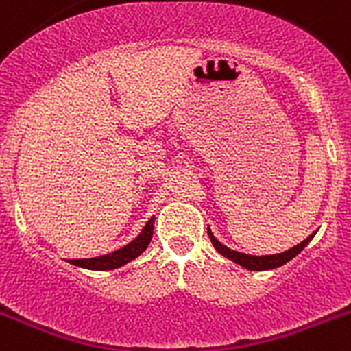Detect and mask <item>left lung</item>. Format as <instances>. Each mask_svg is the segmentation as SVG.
I'll use <instances>...</instances> for the list:
<instances>
[{
  "label": "left lung",
  "instance_id": "1",
  "mask_svg": "<svg viewBox=\"0 0 351 351\" xmlns=\"http://www.w3.org/2000/svg\"><path fill=\"white\" fill-rule=\"evenodd\" d=\"M207 234H209L210 243H213V246L216 247V251H218L219 255H223L225 258L232 260V262L239 263L241 267L247 269V271H269V269L281 267V265H285L287 262H290L291 258H295L300 251L308 246L309 241L315 237V234H311L308 239H304L302 243L297 244V246H293V247H290L288 251H283V253L255 256V255H246V253H239V251H234V250H230V247H226L225 244H221L218 239L214 237L213 232H210L209 228H207Z\"/></svg>",
  "mask_w": 351,
  "mask_h": 351
}]
</instances>
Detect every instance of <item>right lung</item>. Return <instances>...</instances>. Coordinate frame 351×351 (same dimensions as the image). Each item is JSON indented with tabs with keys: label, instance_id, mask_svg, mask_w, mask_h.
<instances>
[{
	"label": "right lung",
	"instance_id": "1",
	"mask_svg": "<svg viewBox=\"0 0 351 351\" xmlns=\"http://www.w3.org/2000/svg\"><path fill=\"white\" fill-rule=\"evenodd\" d=\"M153 228L154 216H151L144 228H142L141 234L133 239L132 243L126 244V246L119 247V250L112 251V253H107V255L95 256V258L68 260V262L71 265H77V267L89 269V271H112V269H119L144 253L145 247L151 243V237H153Z\"/></svg>",
	"mask_w": 351,
	"mask_h": 351
}]
</instances>
